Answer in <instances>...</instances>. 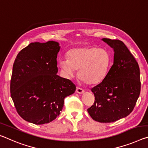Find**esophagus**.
<instances>
[{"label":"esophagus","instance_id":"esophagus-1","mask_svg":"<svg viewBox=\"0 0 148 148\" xmlns=\"http://www.w3.org/2000/svg\"><path fill=\"white\" fill-rule=\"evenodd\" d=\"M76 92L79 93V94H82V93H84V90H83V89L77 87V88H76Z\"/></svg>","mask_w":148,"mask_h":148}]
</instances>
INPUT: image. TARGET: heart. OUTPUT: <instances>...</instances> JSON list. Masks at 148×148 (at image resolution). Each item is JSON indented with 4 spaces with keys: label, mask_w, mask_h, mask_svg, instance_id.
<instances>
[{
    "label": "heart",
    "mask_w": 148,
    "mask_h": 148,
    "mask_svg": "<svg viewBox=\"0 0 148 148\" xmlns=\"http://www.w3.org/2000/svg\"><path fill=\"white\" fill-rule=\"evenodd\" d=\"M67 58L59 61L62 73L72 77L78 70V78L89 85L102 82L106 78L111 63L109 51L94 47L72 49L67 53Z\"/></svg>",
    "instance_id": "b5f03b06"
}]
</instances>
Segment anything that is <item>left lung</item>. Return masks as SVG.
Instances as JSON below:
<instances>
[{
    "label": "left lung",
    "instance_id": "obj_1",
    "mask_svg": "<svg viewBox=\"0 0 148 148\" xmlns=\"http://www.w3.org/2000/svg\"><path fill=\"white\" fill-rule=\"evenodd\" d=\"M113 49V64L102 82L91 89L95 102L88 112L93 120L112 123L127 116L140 93L138 62L123 41L103 38Z\"/></svg>",
    "mask_w": 148,
    "mask_h": 148
}]
</instances>
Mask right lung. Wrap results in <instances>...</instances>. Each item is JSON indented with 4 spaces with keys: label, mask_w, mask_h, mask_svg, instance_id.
<instances>
[{
    "label": "right lung",
    "mask_w": 148,
    "mask_h": 148,
    "mask_svg": "<svg viewBox=\"0 0 148 148\" xmlns=\"http://www.w3.org/2000/svg\"><path fill=\"white\" fill-rule=\"evenodd\" d=\"M59 43L34 42L18 54L10 81L11 97L19 115L35 125L49 123L60 114L66 97L76 87L57 75Z\"/></svg>",
    "instance_id": "right-lung-1"
}]
</instances>
